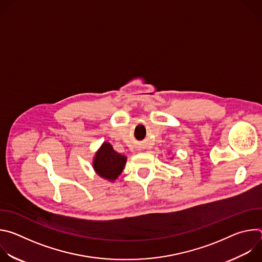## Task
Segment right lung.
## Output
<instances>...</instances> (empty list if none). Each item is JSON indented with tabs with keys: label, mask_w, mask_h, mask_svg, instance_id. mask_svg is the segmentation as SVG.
Returning <instances> with one entry per match:
<instances>
[{
	"label": "right lung",
	"mask_w": 262,
	"mask_h": 262,
	"mask_svg": "<svg viewBox=\"0 0 262 262\" xmlns=\"http://www.w3.org/2000/svg\"><path fill=\"white\" fill-rule=\"evenodd\" d=\"M126 163V157L116 152L110 143H103L96 152L93 168L102 178L115 180L122 172Z\"/></svg>",
	"instance_id": "add662e5"
}]
</instances>
